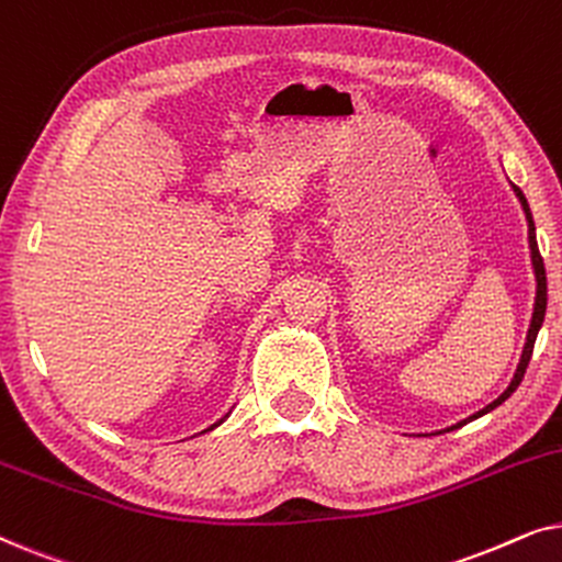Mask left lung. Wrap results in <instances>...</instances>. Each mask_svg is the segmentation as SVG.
<instances>
[{
    "mask_svg": "<svg viewBox=\"0 0 562 562\" xmlns=\"http://www.w3.org/2000/svg\"><path fill=\"white\" fill-rule=\"evenodd\" d=\"M512 189H514V194H517V199H519L521 210H525L527 227H529V250H532V268H535V281H537L535 312H532V322H529V329H527V342H525V350H521V360H519V366H517V373H514V379H512V383H509V389H506L504 394L496 398V402H491V404L486 406V409H481L479 414H473V417H481V414H486V412H491V409H496L498 404L506 402V398H509V396L514 394V391H517V386L521 383V379H525V371H527V366H529V358H532L537 333H540V327H542V322H544V310H548V279H544V263H542L540 248H537L532 212H529V204H527L525 194H521V189H519V187H514V183H512ZM473 417H468V419H473ZM463 425H465V422H458L456 427H463ZM456 427H448V432H450V429H456Z\"/></svg>",
    "mask_w": 562,
    "mask_h": 562,
    "instance_id": "1",
    "label": "left lung"
}]
</instances>
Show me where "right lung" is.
<instances>
[{
  "instance_id": "right-lung-1",
  "label": "right lung",
  "mask_w": 562,
  "mask_h": 562,
  "mask_svg": "<svg viewBox=\"0 0 562 562\" xmlns=\"http://www.w3.org/2000/svg\"><path fill=\"white\" fill-rule=\"evenodd\" d=\"M217 425H222V419H220V422H217ZM217 425H212V427H210V429H214V427H217ZM204 432H206V429H204Z\"/></svg>"
}]
</instances>
